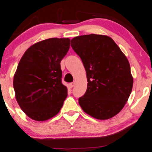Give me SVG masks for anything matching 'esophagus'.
Masks as SVG:
<instances>
[{
	"instance_id": "34e87169",
	"label": "esophagus",
	"mask_w": 152,
	"mask_h": 152,
	"mask_svg": "<svg viewBox=\"0 0 152 152\" xmlns=\"http://www.w3.org/2000/svg\"><path fill=\"white\" fill-rule=\"evenodd\" d=\"M74 85H75V83L74 82H72V83H69V87L72 88H73L74 86Z\"/></svg>"
}]
</instances>
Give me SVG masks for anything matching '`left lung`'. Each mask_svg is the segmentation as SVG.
Masks as SVG:
<instances>
[{
    "label": "left lung",
    "mask_w": 152,
    "mask_h": 152,
    "mask_svg": "<svg viewBox=\"0 0 152 152\" xmlns=\"http://www.w3.org/2000/svg\"><path fill=\"white\" fill-rule=\"evenodd\" d=\"M71 46L81 59L88 82L86 93L78 99L80 107L99 120L114 116L124 108L133 85L128 59L107 36H77Z\"/></svg>",
    "instance_id": "left-lung-1"
}]
</instances>
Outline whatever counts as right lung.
<instances>
[{"label": "right lung", "instance_id": "obj_1", "mask_svg": "<svg viewBox=\"0 0 152 152\" xmlns=\"http://www.w3.org/2000/svg\"><path fill=\"white\" fill-rule=\"evenodd\" d=\"M70 39L52 38L25 52L13 80L15 97L22 110L43 121L59 113L67 97L62 83L60 62L69 49Z\"/></svg>", "mask_w": 152, "mask_h": 152}]
</instances>
